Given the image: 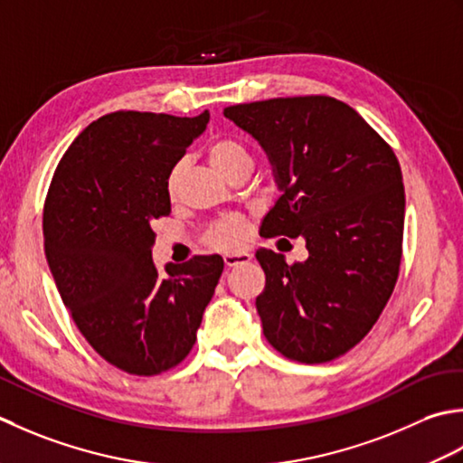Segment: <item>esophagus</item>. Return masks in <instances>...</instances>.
I'll return each instance as SVG.
<instances>
[{"instance_id":"esophagus-1","label":"esophagus","mask_w":463,"mask_h":463,"mask_svg":"<svg viewBox=\"0 0 463 463\" xmlns=\"http://www.w3.org/2000/svg\"><path fill=\"white\" fill-rule=\"evenodd\" d=\"M251 260V253L248 251H235V253H225L223 261L228 268H238L241 263H248Z\"/></svg>"}]
</instances>
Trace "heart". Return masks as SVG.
<instances>
[{
	"label": "heart",
	"instance_id": "obj_1",
	"mask_svg": "<svg viewBox=\"0 0 463 463\" xmlns=\"http://www.w3.org/2000/svg\"><path fill=\"white\" fill-rule=\"evenodd\" d=\"M207 157H210L212 165L218 169L222 175L228 177L235 167L251 164V157L248 147H245L240 139L233 137H218L212 141L210 149H207ZM179 184V169H172L167 177V194L175 195ZM245 238V222L241 218H228L215 225L212 232V243L220 250H233L240 248Z\"/></svg>",
	"mask_w": 463,
	"mask_h": 463
}]
</instances>
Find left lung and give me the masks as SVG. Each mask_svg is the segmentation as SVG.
<instances>
[{"instance_id":"8db88e82","label":"left lung","mask_w":463,"mask_h":463,"mask_svg":"<svg viewBox=\"0 0 463 463\" xmlns=\"http://www.w3.org/2000/svg\"><path fill=\"white\" fill-rule=\"evenodd\" d=\"M223 116L266 152L279 197L266 238L306 240L288 266L256 251L266 288L256 299L263 335L289 360L324 364L360 344L398 279L405 194L392 147L347 103L327 96L240 103Z\"/></svg>"}]
</instances>
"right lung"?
<instances>
[{
    "instance_id": "1",
    "label": "right lung",
    "mask_w": 463,
    "mask_h": 463,
    "mask_svg": "<svg viewBox=\"0 0 463 463\" xmlns=\"http://www.w3.org/2000/svg\"><path fill=\"white\" fill-rule=\"evenodd\" d=\"M210 111H116L63 154L43 207V245L65 307L103 360L134 375L177 365L195 344L223 271L220 256L152 260V223L172 213L167 177Z\"/></svg>"
}]
</instances>
